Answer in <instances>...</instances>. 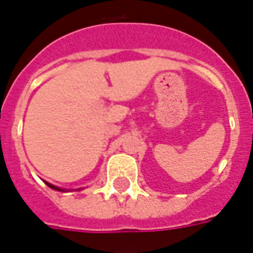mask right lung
I'll use <instances>...</instances> for the list:
<instances>
[{
  "label": "right lung",
  "instance_id": "add662e5",
  "mask_svg": "<svg viewBox=\"0 0 253 253\" xmlns=\"http://www.w3.org/2000/svg\"><path fill=\"white\" fill-rule=\"evenodd\" d=\"M45 184H47V186H49V188H51V189H55V190H63V189L57 188V186H53V185L49 184V182H45Z\"/></svg>",
  "mask_w": 253,
  "mask_h": 253
}]
</instances>
